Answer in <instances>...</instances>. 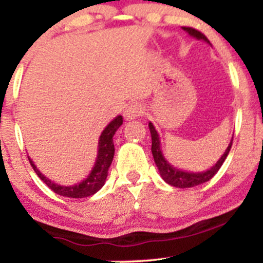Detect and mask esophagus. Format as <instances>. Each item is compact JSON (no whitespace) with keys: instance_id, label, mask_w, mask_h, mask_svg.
Returning a JSON list of instances; mask_svg holds the SVG:
<instances>
[{"instance_id":"34e87169","label":"esophagus","mask_w":263,"mask_h":263,"mask_svg":"<svg viewBox=\"0 0 263 263\" xmlns=\"http://www.w3.org/2000/svg\"><path fill=\"white\" fill-rule=\"evenodd\" d=\"M142 113H144V108L141 107L140 104H129L127 105L126 109H124L123 112V116H124V119H127V121H129V119H135V118H139V117L142 116Z\"/></svg>"}]
</instances>
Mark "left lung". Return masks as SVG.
Wrapping results in <instances>:
<instances>
[{
  "mask_svg": "<svg viewBox=\"0 0 263 263\" xmlns=\"http://www.w3.org/2000/svg\"><path fill=\"white\" fill-rule=\"evenodd\" d=\"M183 30L187 31L190 35H192L193 38L197 39H202V41L209 42V39L203 35L201 31L196 30L195 28H190V26H183ZM148 128H150V134H151V153H153L154 160H155L156 166H158L159 172H160L161 178L164 179L168 184L174 185V187L178 188H190V187H195V185L202 184V183L210 181L211 178L217 173L220 168H221L222 163L227 159L228 154H229L230 147H232L233 140L230 141L229 146L227 147L225 153L222 154L221 158L217 160V163L215 164L213 168H210L209 171L206 172H201V173H190V172H184V171H179V169L174 168L173 165L168 163L165 160V158L163 156V153L160 150V140H159V135L156 132L155 127L153 126V123H148Z\"/></svg>",
  "mask_w": 263,
  "mask_h": 263,
  "instance_id": "8db88e82",
  "label": "left lung"
}]
</instances>
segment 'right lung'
<instances>
[{
    "instance_id": "right-lung-1",
    "label": "right lung",
    "mask_w": 263,
    "mask_h": 263,
    "mask_svg": "<svg viewBox=\"0 0 263 263\" xmlns=\"http://www.w3.org/2000/svg\"><path fill=\"white\" fill-rule=\"evenodd\" d=\"M123 123V118L122 116L116 117L109 124L104 128V131L102 132L99 137V146H98V158L95 161V165L92 168L91 173L87 176L86 179L79 183L75 185H60L55 184L54 182H52L50 179L44 177L41 172L36 169V166L34 165V163L31 161V159L29 158L30 161V165L33 166L34 172L36 173V176L42 179L47 185L53 191L54 193L61 196H65V197H71V198H84L89 197V196L97 193L100 188L104 185L105 179L108 176V169H109L110 164H112L113 156H115V144H113V136H115L117 129L121 127V124Z\"/></svg>"
}]
</instances>
